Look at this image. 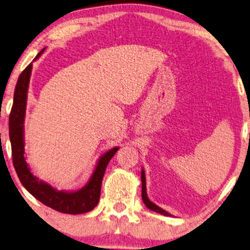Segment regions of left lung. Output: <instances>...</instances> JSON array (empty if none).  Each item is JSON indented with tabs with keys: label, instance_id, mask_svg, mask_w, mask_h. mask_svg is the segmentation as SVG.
<instances>
[{
	"label": "left lung",
	"instance_id": "1",
	"mask_svg": "<svg viewBox=\"0 0 250 250\" xmlns=\"http://www.w3.org/2000/svg\"><path fill=\"white\" fill-rule=\"evenodd\" d=\"M142 199H143V202H144V205L147 207L149 210L152 211H155L158 212V214H161L164 216H170L171 217V214H169L168 211H166L165 209L160 208L159 206H156L155 204H153V202L149 200L148 197H147V192H146V177H145V171L144 169L142 168Z\"/></svg>",
	"mask_w": 250,
	"mask_h": 250
}]
</instances>
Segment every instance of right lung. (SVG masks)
<instances>
[{
	"label": "right lung",
	"instance_id": "add662e5",
	"mask_svg": "<svg viewBox=\"0 0 250 250\" xmlns=\"http://www.w3.org/2000/svg\"><path fill=\"white\" fill-rule=\"evenodd\" d=\"M44 50L45 48L42 49L33 62L41 57ZM32 68L33 62L19 75L9 118V137L11 143L12 161L16 172L22 186L43 205L64 214H84L92 210L98 205L105 169L107 167L109 160L114 156L120 147L115 146L99 156L90 179L83 188L76 191H66V189L59 191L49 183L42 181L33 174L26 161L27 158L25 154V116Z\"/></svg>",
	"mask_w": 250,
	"mask_h": 250
}]
</instances>
